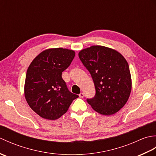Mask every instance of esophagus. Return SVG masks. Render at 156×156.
I'll return each mask as SVG.
<instances>
[{"mask_svg": "<svg viewBox=\"0 0 156 156\" xmlns=\"http://www.w3.org/2000/svg\"><path fill=\"white\" fill-rule=\"evenodd\" d=\"M79 97H80V98H83L84 97V93H83V92H81V93L79 94Z\"/></svg>", "mask_w": 156, "mask_h": 156, "instance_id": "34e87169", "label": "esophagus"}]
</instances>
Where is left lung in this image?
<instances>
[{"label": "left lung", "mask_w": 156, "mask_h": 156, "mask_svg": "<svg viewBox=\"0 0 156 156\" xmlns=\"http://www.w3.org/2000/svg\"><path fill=\"white\" fill-rule=\"evenodd\" d=\"M79 58L90 72L96 93L88 103L98 113L111 115L126 104L131 90L127 62L120 53L101 45L82 49Z\"/></svg>", "instance_id": "left-lung-1"}]
</instances>
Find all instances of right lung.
I'll list each match as a JSON object with an SVG mask.
<instances>
[{
  "instance_id": "right-lung-1",
  "label": "right lung",
  "mask_w": 156,
  "mask_h": 156,
  "mask_svg": "<svg viewBox=\"0 0 156 156\" xmlns=\"http://www.w3.org/2000/svg\"><path fill=\"white\" fill-rule=\"evenodd\" d=\"M75 56L73 50L46 49L29 65L26 74L25 97L29 107L41 117L55 120L65 114L78 96L68 90L62 74Z\"/></svg>"
}]
</instances>
